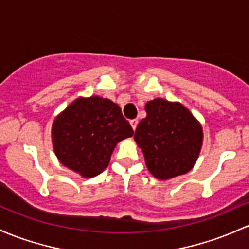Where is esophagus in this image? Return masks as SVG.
<instances>
[{
  "instance_id": "34e87169",
  "label": "esophagus",
  "mask_w": 249,
  "mask_h": 249,
  "mask_svg": "<svg viewBox=\"0 0 249 249\" xmlns=\"http://www.w3.org/2000/svg\"><path fill=\"white\" fill-rule=\"evenodd\" d=\"M130 124H131V126H132V129L136 130V127H137V125H138V119L130 120Z\"/></svg>"
}]
</instances>
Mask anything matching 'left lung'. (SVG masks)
<instances>
[{"instance_id":"obj_1","label":"left lung","mask_w":249,"mask_h":249,"mask_svg":"<svg viewBox=\"0 0 249 249\" xmlns=\"http://www.w3.org/2000/svg\"><path fill=\"white\" fill-rule=\"evenodd\" d=\"M135 141L156 178L170 179L193 169L200 155L203 131L198 120L179 103L157 98L145 105Z\"/></svg>"}]
</instances>
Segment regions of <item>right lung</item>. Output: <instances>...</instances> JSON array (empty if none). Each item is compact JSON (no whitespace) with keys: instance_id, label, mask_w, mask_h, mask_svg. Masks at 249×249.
Listing matches in <instances>:
<instances>
[{"instance_id":"obj_1","label":"right lung","mask_w":249,"mask_h":249,"mask_svg":"<svg viewBox=\"0 0 249 249\" xmlns=\"http://www.w3.org/2000/svg\"><path fill=\"white\" fill-rule=\"evenodd\" d=\"M132 135L119 106L98 95L75 99L52 126V142L60 163L86 178L103 173L117 144Z\"/></svg>"}]
</instances>
